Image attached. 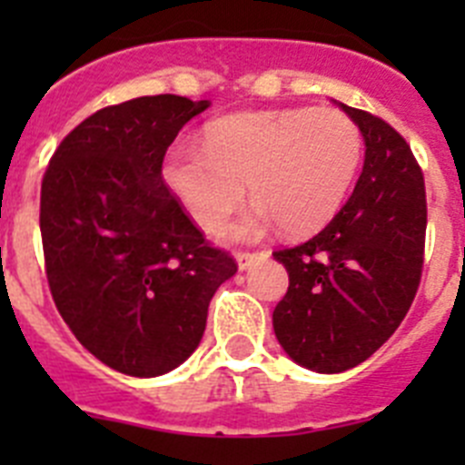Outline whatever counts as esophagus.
<instances>
[{"label": "esophagus", "mask_w": 465, "mask_h": 465, "mask_svg": "<svg viewBox=\"0 0 465 465\" xmlns=\"http://www.w3.org/2000/svg\"><path fill=\"white\" fill-rule=\"evenodd\" d=\"M262 258H268V252H256V253H249V252H240L237 253V268L244 272V270H249L253 265V262L262 261Z\"/></svg>", "instance_id": "34e87169"}]
</instances>
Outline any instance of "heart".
Listing matches in <instances>:
<instances>
[{"instance_id": "heart-1", "label": "heart", "mask_w": 465, "mask_h": 465, "mask_svg": "<svg viewBox=\"0 0 465 465\" xmlns=\"http://www.w3.org/2000/svg\"><path fill=\"white\" fill-rule=\"evenodd\" d=\"M361 153L359 125L342 111H252L209 123L203 149L172 143L163 179L203 230H216L235 212L246 183L258 203L225 237L253 240L274 221L289 235H305L342 207Z\"/></svg>"}]
</instances>
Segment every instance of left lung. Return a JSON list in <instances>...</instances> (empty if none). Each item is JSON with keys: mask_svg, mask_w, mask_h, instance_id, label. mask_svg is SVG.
<instances>
[{"mask_svg": "<svg viewBox=\"0 0 465 465\" xmlns=\"http://www.w3.org/2000/svg\"><path fill=\"white\" fill-rule=\"evenodd\" d=\"M359 125L363 172L331 223L272 256L289 272L274 307L279 344L314 372L371 359L408 314L424 265V176L405 139L368 111L340 104Z\"/></svg>", "mask_w": 465, "mask_h": 465, "instance_id": "obj_1", "label": "left lung"}]
</instances>
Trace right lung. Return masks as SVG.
<instances>
[{
    "label": "right lung",
    "mask_w": 465,
    "mask_h": 465,
    "mask_svg": "<svg viewBox=\"0 0 465 465\" xmlns=\"http://www.w3.org/2000/svg\"><path fill=\"white\" fill-rule=\"evenodd\" d=\"M212 102L179 94L106 106L76 125L41 183V242L57 312L94 359L158 377L193 354L209 300L237 272L163 182V158Z\"/></svg>",
    "instance_id": "right-lung-1"
}]
</instances>
